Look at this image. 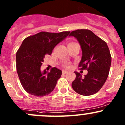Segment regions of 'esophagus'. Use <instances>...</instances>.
I'll use <instances>...</instances> for the list:
<instances>
[{
	"label": "esophagus",
	"instance_id": "obj_1",
	"mask_svg": "<svg viewBox=\"0 0 125 125\" xmlns=\"http://www.w3.org/2000/svg\"><path fill=\"white\" fill-rule=\"evenodd\" d=\"M67 73H68L67 71H66V70H63L62 71V74H66Z\"/></svg>",
	"mask_w": 125,
	"mask_h": 125
}]
</instances>
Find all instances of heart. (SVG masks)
<instances>
[{"mask_svg":"<svg viewBox=\"0 0 125 125\" xmlns=\"http://www.w3.org/2000/svg\"><path fill=\"white\" fill-rule=\"evenodd\" d=\"M63 65H64V66H65V67H66V68H68L70 66V64H69V63H68V62L65 63L63 64Z\"/></svg>","mask_w":125,"mask_h":125,"instance_id":"obj_1","label":"heart"}]
</instances>
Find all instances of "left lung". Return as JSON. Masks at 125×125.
Wrapping results in <instances>:
<instances>
[{
  "label": "left lung",
  "instance_id": "left-lung-1",
  "mask_svg": "<svg viewBox=\"0 0 125 125\" xmlns=\"http://www.w3.org/2000/svg\"><path fill=\"white\" fill-rule=\"evenodd\" d=\"M69 36L79 41L82 57L79 65L80 70H86L88 74L82 76L75 71V80L72 83L73 89L82 95H91L97 93L105 83L111 64V55L106 43L89 30L73 31Z\"/></svg>",
  "mask_w": 125,
  "mask_h": 125
}]
</instances>
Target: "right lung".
Masks as SVG:
<instances>
[{
  "instance_id": "add662e5",
  "label": "right lung",
  "mask_w": 125,
  "mask_h": 125,
  "mask_svg": "<svg viewBox=\"0 0 125 125\" xmlns=\"http://www.w3.org/2000/svg\"><path fill=\"white\" fill-rule=\"evenodd\" d=\"M70 32L42 31L24 39L16 53V69L21 85L28 93L43 97L54 90L62 71L54 67L50 73L42 72L40 67L45 55H51L55 46Z\"/></svg>"
}]
</instances>
